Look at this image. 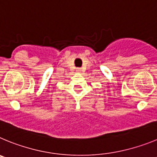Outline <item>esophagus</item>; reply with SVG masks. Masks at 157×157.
<instances>
[{"label": "esophagus", "instance_id": "obj_1", "mask_svg": "<svg viewBox=\"0 0 157 157\" xmlns=\"http://www.w3.org/2000/svg\"><path fill=\"white\" fill-rule=\"evenodd\" d=\"M76 71H77V72H81L82 69L81 68H77V69H76Z\"/></svg>", "mask_w": 157, "mask_h": 157}]
</instances>
